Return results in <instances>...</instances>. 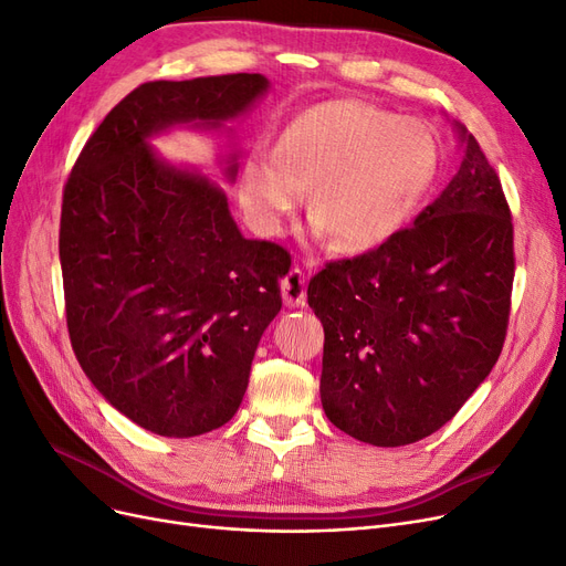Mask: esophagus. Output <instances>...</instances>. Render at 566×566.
I'll list each match as a JSON object with an SVG mask.
<instances>
[{
    "label": "esophagus",
    "mask_w": 566,
    "mask_h": 566,
    "mask_svg": "<svg viewBox=\"0 0 566 566\" xmlns=\"http://www.w3.org/2000/svg\"><path fill=\"white\" fill-rule=\"evenodd\" d=\"M282 301L286 307H305L307 303V277L298 268H291L282 280Z\"/></svg>",
    "instance_id": "1"
}]
</instances>
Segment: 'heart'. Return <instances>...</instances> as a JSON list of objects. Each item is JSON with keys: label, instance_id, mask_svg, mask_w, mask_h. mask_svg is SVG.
I'll use <instances>...</instances> for the list:
<instances>
[{"label": "heart", "instance_id": "1", "mask_svg": "<svg viewBox=\"0 0 566 566\" xmlns=\"http://www.w3.org/2000/svg\"><path fill=\"white\" fill-rule=\"evenodd\" d=\"M436 175L438 144L424 123L331 99L291 118L275 149L247 154L238 196L251 228L272 238L312 188L317 233L343 251H368L415 219Z\"/></svg>", "mask_w": 566, "mask_h": 566}]
</instances>
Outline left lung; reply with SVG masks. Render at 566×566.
<instances>
[{
  "mask_svg": "<svg viewBox=\"0 0 566 566\" xmlns=\"http://www.w3.org/2000/svg\"><path fill=\"white\" fill-rule=\"evenodd\" d=\"M454 128L462 163L415 226L328 263L307 286L324 324V412L378 448L410 446L450 422L506 338L511 209L475 137Z\"/></svg>",
  "mask_w": 566,
  "mask_h": 566,
  "instance_id": "8db88e82",
  "label": "left lung"
}]
</instances>
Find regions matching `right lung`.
Masks as SVG:
<instances>
[{
    "label": "right lung",
    "mask_w": 566,
    "mask_h": 566,
    "mask_svg": "<svg viewBox=\"0 0 566 566\" xmlns=\"http://www.w3.org/2000/svg\"><path fill=\"white\" fill-rule=\"evenodd\" d=\"M268 91L263 74L142 83L83 146L62 196L76 359L120 415L158 436H200L238 412L289 254L247 240L223 188L165 160L151 139L226 133ZM221 165L233 184L238 151Z\"/></svg>",
    "instance_id": "right-lung-1"
}]
</instances>
